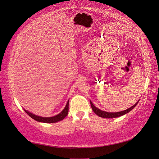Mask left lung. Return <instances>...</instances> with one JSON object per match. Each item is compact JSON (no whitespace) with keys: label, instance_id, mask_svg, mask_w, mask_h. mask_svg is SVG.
<instances>
[{"label":"left lung","instance_id":"obj_1","mask_svg":"<svg viewBox=\"0 0 159 159\" xmlns=\"http://www.w3.org/2000/svg\"><path fill=\"white\" fill-rule=\"evenodd\" d=\"M140 100V99H139ZM139 100H138V102L133 105L132 107H131L130 108L126 109V110H124L122 111H119V112H115V113H111V112H107V111H102L99 109H98V107H96L95 105L92 103V102L90 101V104H91V108H92L93 112L98 115L99 117H103V118H116V117H119L120 116H122V115H125V114H127V113H129V111H131L136 106V105L138 104Z\"/></svg>","mask_w":159,"mask_h":159}]
</instances>
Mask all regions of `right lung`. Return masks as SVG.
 <instances>
[{
	"label": "right lung",
	"instance_id": "add662e5",
	"mask_svg": "<svg viewBox=\"0 0 159 159\" xmlns=\"http://www.w3.org/2000/svg\"><path fill=\"white\" fill-rule=\"evenodd\" d=\"M68 105H69V100L68 101V102L66 103V107L64 109L58 113L57 115H55V116L50 117H40V116H38V115H36L34 114H33L29 111H28L27 110L24 109L25 111L29 115V116L32 118L33 119L36 120V121L38 122H42V123H56L60 121H61L63 120L67 115L68 114Z\"/></svg>",
	"mask_w": 159,
	"mask_h": 159
}]
</instances>
